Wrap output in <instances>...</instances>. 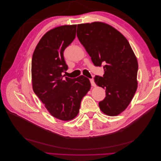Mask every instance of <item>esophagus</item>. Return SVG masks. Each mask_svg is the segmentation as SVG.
Instances as JSON below:
<instances>
[{
    "label": "esophagus",
    "mask_w": 161,
    "mask_h": 161,
    "mask_svg": "<svg viewBox=\"0 0 161 161\" xmlns=\"http://www.w3.org/2000/svg\"><path fill=\"white\" fill-rule=\"evenodd\" d=\"M90 81H91V86H96V84H95V82H94V80H93V79H90Z\"/></svg>",
    "instance_id": "1"
}]
</instances>
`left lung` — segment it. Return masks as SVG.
Segmentation results:
<instances>
[{
	"mask_svg": "<svg viewBox=\"0 0 161 161\" xmlns=\"http://www.w3.org/2000/svg\"><path fill=\"white\" fill-rule=\"evenodd\" d=\"M77 31L94 65L103 66V76L94 78L96 85L106 92L99 103L100 109L109 116L120 114L138 87V61L128 41L116 29L102 22L79 24Z\"/></svg>",
	"mask_w": 161,
	"mask_h": 161,
	"instance_id": "1",
	"label": "left lung"
}]
</instances>
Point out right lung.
I'll return each mask as SVG.
<instances>
[{
  "label": "right lung",
  "mask_w": 161,
  "mask_h": 161,
  "mask_svg": "<svg viewBox=\"0 0 161 161\" xmlns=\"http://www.w3.org/2000/svg\"><path fill=\"white\" fill-rule=\"evenodd\" d=\"M76 25H62L45 33L37 43L31 61L33 90L54 118L62 121L74 119L81 100L91 89L88 78L62 76L68 70L64 51L76 37Z\"/></svg>",
  "instance_id": "1"
}]
</instances>
